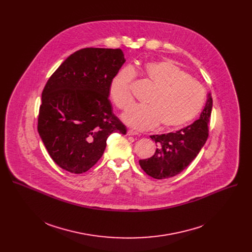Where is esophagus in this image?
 <instances>
[{"instance_id": "obj_1", "label": "esophagus", "mask_w": 252, "mask_h": 252, "mask_svg": "<svg viewBox=\"0 0 252 252\" xmlns=\"http://www.w3.org/2000/svg\"><path fill=\"white\" fill-rule=\"evenodd\" d=\"M127 134L128 135H136V134H138L136 131H134V130H132V129H128L127 130Z\"/></svg>"}]
</instances>
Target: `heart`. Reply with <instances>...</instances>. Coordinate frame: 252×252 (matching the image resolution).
I'll return each instance as SVG.
<instances>
[{
  "instance_id": "obj_1",
  "label": "heart",
  "mask_w": 252,
  "mask_h": 252,
  "mask_svg": "<svg viewBox=\"0 0 252 252\" xmlns=\"http://www.w3.org/2000/svg\"><path fill=\"white\" fill-rule=\"evenodd\" d=\"M140 73L156 88L147 98V105H134L123 115L129 126L146 130L159 125L162 130H176L200 113L204 90L172 61L147 62L140 66ZM133 79V70L124 67L111 82L110 96L121 110L128 109L133 102L130 89Z\"/></svg>"
}]
</instances>
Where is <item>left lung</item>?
Segmentation results:
<instances>
[{"label":"left lung","mask_w":252,"mask_h":252,"mask_svg":"<svg viewBox=\"0 0 252 252\" xmlns=\"http://www.w3.org/2000/svg\"><path fill=\"white\" fill-rule=\"evenodd\" d=\"M211 109L212 97L208 94L204 109L194 123L175 132L151 135L158 149L152 158L139 160L143 171L154 178L163 179L187 168L207 140Z\"/></svg>","instance_id":"left-lung-1"}]
</instances>
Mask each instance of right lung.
Wrapping results in <instances>:
<instances>
[{"mask_svg": "<svg viewBox=\"0 0 252 252\" xmlns=\"http://www.w3.org/2000/svg\"><path fill=\"white\" fill-rule=\"evenodd\" d=\"M125 62L121 49H82L66 58L47 82L38 131L63 169L88 171L101 158L110 134L126 133L109 99L111 82Z\"/></svg>", "mask_w": 252, "mask_h": 252, "instance_id": "right-lung-1", "label": "right lung"}]
</instances>
